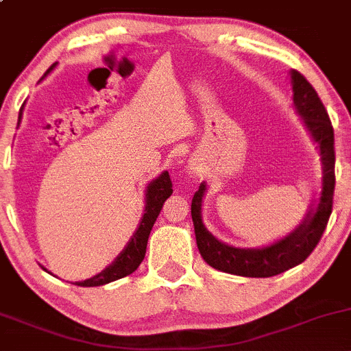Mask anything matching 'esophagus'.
Instances as JSON below:
<instances>
[{"instance_id":"1","label":"esophagus","mask_w":351,"mask_h":351,"mask_svg":"<svg viewBox=\"0 0 351 351\" xmlns=\"http://www.w3.org/2000/svg\"><path fill=\"white\" fill-rule=\"evenodd\" d=\"M191 169H193V171H191V175H198V171H197V168H191Z\"/></svg>"}]
</instances>
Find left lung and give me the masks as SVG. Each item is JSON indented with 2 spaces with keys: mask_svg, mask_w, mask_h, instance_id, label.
Here are the masks:
<instances>
[{
  "mask_svg": "<svg viewBox=\"0 0 351 351\" xmlns=\"http://www.w3.org/2000/svg\"><path fill=\"white\" fill-rule=\"evenodd\" d=\"M293 109L301 117V123L309 138L318 147L322 158V191L306 212L296 228L284 237L264 247H235L219 241L205 227L202 206L206 193V183L198 188L191 200V220L200 256L208 265L227 274L243 278H271L287 269L304 263L322 239L328 219L331 215L335 190V136L322 99L311 84L296 70H291Z\"/></svg>",
  "mask_w": 351,
  "mask_h": 351,
  "instance_id": "obj_1",
  "label": "left lung"
}]
</instances>
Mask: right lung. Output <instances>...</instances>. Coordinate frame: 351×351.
<instances>
[{"label": "right lung", "instance_id": "right-lung-1", "mask_svg": "<svg viewBox=\"0 0 351 351\" xmlns=\"http://www.w3.org/2000/svg\"><path fill=\"white\" fill-rule=\"evenodd\" d=\"M55 67H57V64L51 65V67L45 72V75H43L40 80L45 79V77L49 75ZM20 121H21V110H20V116H18V126H20ZM171 186L173 185H171V180H169L168 171H163L160 176H156L153 182L147 183L145 190V204H146L145 213H143L138 228H136L134 234L131 235V239H129L126 247L121 250L119 256H117L116 259L108 265V267L102 269V271L99 272V274H95L94 278L75 282L77 286H82V287L104 286V284L117 281V279L121 278H126V276L132 274V272L139 267V264H141L143 259H145L146 245H147V239H149V234H151V228H153L154 222H156L166 198L171 197L173 193ZM43 271H47V269L43 267Z\"/></svg>", "mask_w": 351, "mask_h": 351}]
</instances>
